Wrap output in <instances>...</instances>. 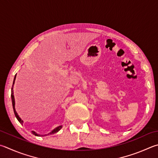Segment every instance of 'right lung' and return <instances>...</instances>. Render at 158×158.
<instances>
[{
	"label": "right lung",
	"instance_id": "right-lung-1",
	"mask_svg": "<svg viewBox=\"0 0 158 158\" xmlns=\"http://www.w3.org/2000/svg\"><path fill=\"white\" fill-rule=\"evenodd\" d=\"M16 75H15V77H14V81H13V85H12V87H11V102H12V106H13L14 114H15V116H16V117L17 118V119L19 120V122L21 123V124H23V120H21V119L20 118L19 116L18 115V114H17V113H16V110H15V101H14V93H13V85H14V81H15V79H16ZM61 128H62V126H59V127H56L55 129H54L52 131L50 132V133H48V135H52V134H54V133H57V132H58ZM31 133H32V134H34V135H36V136H44V135H41L37 134L36 132H34V131H31ZM45 135H44V136H45Z\"/></svg>",
	"mask_w": 158,
	"mask_h": 158
}]
</instances>
